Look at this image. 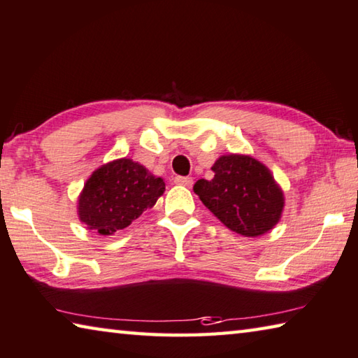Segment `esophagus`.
Masks as SVG:
<instances>
[{
	"instance_id": "esophagus-1",
	"label": "esophagus",
	"mask_w": 358,
	"mask_h": 358,
	"mask_svg": "<svg viewBox=\"0 0 358 358\" xmlns=\"http://www.w3.org/2000/svg\"><path fill=\"white\" fill-rule=\"evenodd\" d=\"M173 181H175V183H177V185L186 186V187H191L192 183H194V180H192L191 177H175Z\"/></svg>"
}]
</instances>
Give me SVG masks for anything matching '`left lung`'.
I'll return each instance as SVG.
<instances>
[{"instance_id":"left-lung-1","label":"left lung","mask_w":358,"mask_h":358,"mask_svg":"<svg viewBox=\"0 0 358 358\" xmlns=\"http://www.w3.org/2000/svg\"><path fill=\"white\" fill-rule=\"evenodd\" d=\"M213 180H199L194 192L227 229L255 238L280 220L285 197L268 167L249 155H224L211 167Z\"/></svg>"}]
</instances>
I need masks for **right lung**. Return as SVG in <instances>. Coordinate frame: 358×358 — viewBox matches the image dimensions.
I'll list each match as a JSON object with an SVG mask.
<instances>
[{
	"instance_id": "1",
	"label": "right lung",
	"mask_w": 358,
	"mask_h": 358,
	"mask_svg": "<svg viewBox=\"0 0 358 358\" xmlns=\"http://www.w3.org/2000/svg\"><path fill=\"white\" fill-rule=\"evenodd\" d=\"M164 189V180L139 162L115 159L90 175L78 199V216L89 230L114 235L157 203Z\"/></svg>"
}]
</instances>
